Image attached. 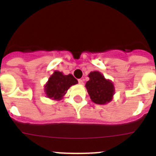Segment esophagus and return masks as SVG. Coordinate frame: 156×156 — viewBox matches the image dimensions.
Wrapping results in <instances>:
<instances>
[{"label":"esophagus","mask_w":156,"mask_h":156,"mask_svg":"<svg viewBox=\"0 0 156 156\" xmlns=\"http://www.w3.org/2000/svg\"><path fill=\"white\" fill-rule=\"evenodd\" d=\"M78 83H79L80 84L83 85V80H78Z\"/></svg>","instance_id":"obj_1"}]
</instances>
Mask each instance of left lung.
<instances>
[{"label":"left lung","mask_w":156,"mask_h":156,"mask_svg":"<svg viewBox=\"0 0 156 156\" xmlns=\"http://www.w3.org/2000/svg\"><path fill=\"white\" fill-rule=\"evenodd\" d=\"M90 80L86 83V87L90 99L96 104L103 105L109 102L114 94V86L110 80L105 79L99 72H91Z\"/></svg>","instance_id":"obj_1"}]
</instances>
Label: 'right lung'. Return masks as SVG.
I'll list each match as a JSON object with an SVG mask.
<instances>
[{"mask_svg":"<svg viewBox=\"0 0 156 156\" xmlns=\"http://www.w3.org/2000/svg\"><path fill=\"white\" fill-rule=\"evenodd\" d=\"M77 83V80L72 74L63 75L61 72L55 71L45 86L47 96L50 98L59 100L72 85L76 84Z\"/></svg>","mask_w":156,"mask_h":156,"instance_id":"right-lung-1","label":"right lung"}]
</instances>
